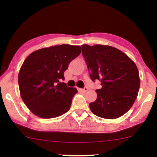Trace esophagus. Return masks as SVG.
Segmentation results:
<instances>
[{
  "instance_id": "obj_1",
  "label": "esophagus",
  "mask_w": 157,
  "mask_h": 157,
  "mask_svg": "<svg viewBox=\"0 0 157 157\" xmlns=\"http://www.w3.org/2000/svg\"><path fill=\"white\" fill-rule=\"evenodd\" d=\"M89 89H88L87 87H85L84 89H78V91H84V92H86V91H87Z\"/></svg>"
}]
</instances>
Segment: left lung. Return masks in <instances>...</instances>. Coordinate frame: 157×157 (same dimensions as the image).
I'll list each match as a JSON object with an SVG mask.
<instances>
[{
  "instance_id": "obj_1",
  "label": "left lung",
  "mask_w": 157,
  "mask_h": 157,
  "mask_svg": "<svg viewBox=\"0 0 157 157\" xmlns=\"http://www.w3.org/2000/svg\"><path fill=\"white\" fill-rule=\"evenodd\" d=\"M82 55L93 82L100 81L97 98L89 104L94 114L105 119L122 116L133 105L140 86L136 64L125 53L109 46L82 45Z\"/></svg>"
}]
</instances>
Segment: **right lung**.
<instances>
[{
	"instance_id": "right-lung-1",
	"label": "right lung",
	"mask_w": 157,
	"mask_h": 157,
	"mask_svg": "<svg viewBox=\"0 0 157 157\" xmlns=\"http://www.w3.org/2000/svg\"><path fill=\"white\" fill-rule=\"evenodd\" d=\"M79 46L63 44L32 52L20 69L21 98L28 109L44 119L57 117L69 110L76 88L63 82L64 71L80 54Z\"/></svg>"
}]
</instances>
